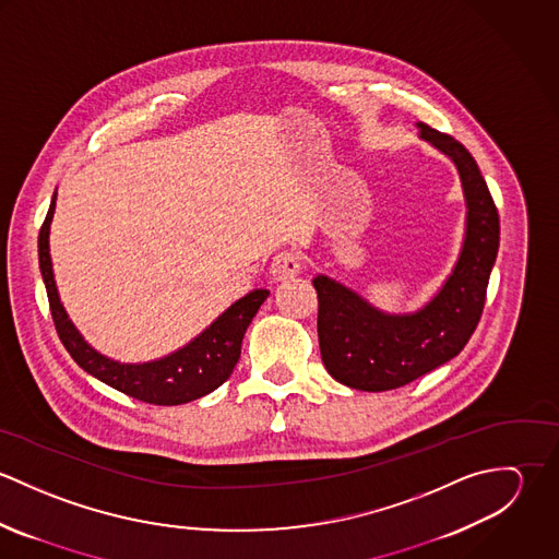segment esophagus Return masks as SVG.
<instances>
[{
  "label": "esophagus",
  "mask_w": 559,
  "mask_h": 559,
  "mask_svg": "<svg viewBox=\"0 0 559 559\" xmlns=\"http://www.w3.org/2000/svg\"><path fill=\"white\" fill-rule=\"evenodd\" d=\"M301 273V258L295 251H282L271 262V275L275 282H290Z\"/></svg>",
  "instance_id": "esophagus-1"
}]
</instances>
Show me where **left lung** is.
<instances>
[{
    "instance_id": "8db88e82",
    "label": "left lung",
    "mask_w": 559,
    "mask_h": 559,
    "mask_svg": "<svg viewBox=\"0 0 559 559\" xmlns=\"http://www.w3.org/2000/svg\"><path fill=\"white\" fill-rule=\"evenodd\" d=\"M419 140L459 169L467 217L459 260L437 295L415 312L390 314L344 284L317 275L320 357L342 385L361 392L402 388L454 359L478 326L499 249V215L478 163L452 135L424 122Z\"/></svg>"
}]
</instances>
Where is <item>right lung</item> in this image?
Wrapping results in <instances>:
<instances>
[{
    "label": "right lung",
    "mask_w": 559,
    "mask_h": 559,
    "mask_svg": "<svg viewBox=\"0 0 559 559\" xmlns=\"http://www.w3.org/2000/svg\"><path fill=\"white\" fill-rule=\"evenodd\" d=\"M56 195L38 235V262L47 288L51 317L58 335L71 357L87 374L131 399L171 406L202 399L226 383L240 357L242 335L249 322L266 301L269 290L255 288L235 301L222 317L213 320L200 335L182 348L144 364H120L92 348L69 319L53 277V262L49 253V233L56 213Z\"/></svg>",
    "instance_id": "right-lung-1"
}]
</instances>
